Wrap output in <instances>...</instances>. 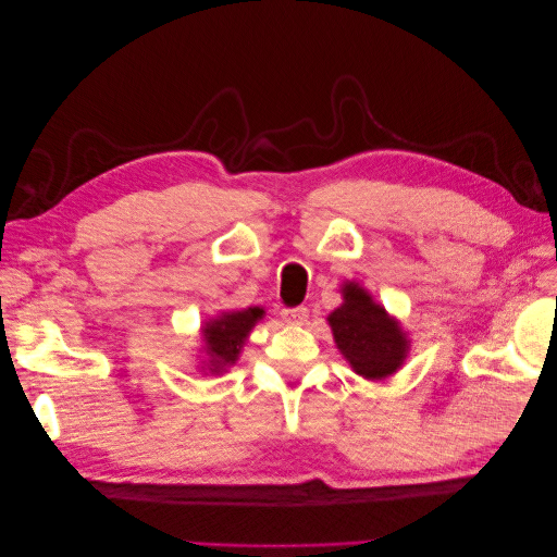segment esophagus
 <instances>
[{"label":"esophagus","mask_w":557,"mask_h":557,"mask_svg":"<svg viewBox=\"0 0 557 557\" xmlns=\"http://www.w3.org/2000/svg\"><path fill=\"white\" fill-rule=\"evenodd\" d=\"M281 318H283L288 325H305L307 318H309V309H307V307L283 309V311H281Z\"/></svg>","instance_id":"obj_1"}]
</instances>
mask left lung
I'll return each mask as SVG.
<instances>
[{"mask_svg":"<svg viewBox=\"0 0 557 557\" xmlns=\"http://www.w3.org/2000/svg\"><path fill=\"white\" fill-rule=\"evenodd\" d=\"M342 293L344 305L327 315L336 348L362 379L393 376L407 360V334L358 283H346Z\"/></svg>","mask_w":557,"mask_h":557,"instance_id":"left-lung-1","label":"left lung"}]
</instances>
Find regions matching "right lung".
<instances>
[{"label":"right lung","mask_w":557,"mask_h":557,"mask_svg":"<svg viewBox=\"0 0 557 557\" xmlns=\"http://www.w3.org/2000/svg\"><path fill=\"white\" fill-rule=\"evenodd\" d=\"M264 311L260 307H248L242 311H223L207 320L201 327V339H205L207 369L211 374H221L227 367L239 360V352L248 339L250 330L262 320Z\"/></svg>","instance_id":"right-lung-1"}]
</instances>
